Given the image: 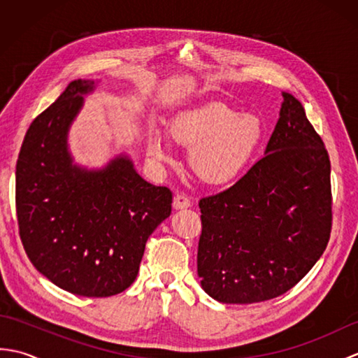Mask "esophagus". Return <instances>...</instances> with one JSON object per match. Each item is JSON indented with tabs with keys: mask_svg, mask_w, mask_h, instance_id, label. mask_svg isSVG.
I'll return each instance as SVG.
<instances>
[{
	"mask_svg": "<svg viewBox=\"0 0 358 358\" xmlns=\"http://www.w3.org/2000/svg\"><path fill=\"white\" fill-rule=\"evenodd\" d=\"M187 208H191V199L183 194L175 195L173 209H187Z\"/></svg>",
	"mask_w": 358,
	"mask_h": 358,
	"instance_id": "1",
	"label": "esophagus"
}]
</instances>
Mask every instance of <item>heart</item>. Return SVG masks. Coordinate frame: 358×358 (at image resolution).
<instances>
[{"instance_id": "1", "label": "heart", "mask_w": 358, "mask_h": 358, "mask_svg": "<svg viewBox=\"0 0 358 358\" xmlns=\"http://www.w3.org/2000/svg\"><path fill=\"white\" fill-rule=\"evenodd\" d=\"M171 138L192 149L189 164L208 185H227L245 169L263 138V124L255 115H241L218 101L204 103L177 113L167 127ZM148 154L157 162H169L166 136L152 129Z\"/></svg>"}]
</instances>
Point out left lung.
I'll return each instance as SVG.
<instances>
[{"label":"left lung","mask_w":358,"mask_h":358,"mask_svg":"<svg viewBox=\"0 0 358 358\" xmlns=\"http://www.w3.org/2000/svg\"><path fill=\"white\" fill-rule=\"evenodd\" d=\"M264 157L226 191L204 196L196 271L234 305L287 292L324 252L332 227L331 162L301 103L283 92Z\"/></svg>","instance_id":"8db88e82"}]
</instances>
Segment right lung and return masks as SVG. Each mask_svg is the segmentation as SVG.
<instances>
[{
  "label": "right lung",
  "instance_id": "right-lung-1",
  "mask_svg": "<svg viewBox=\"0 0 358 358\" xmlns=\"http://www.w3.org/2000/svg\"><path fill=\"white\" fill-rule=\"evenodd\" d=\"M95 81L75 80L27 129L15 203L29 260L45 278L83 296L131 286L149 235L171 215L172 192L143 180L126 155L98 171L73 164L67 132Z\"/></svg>",
  "mask_w": 358,
  "mask_h": 358
}]
</instances>
